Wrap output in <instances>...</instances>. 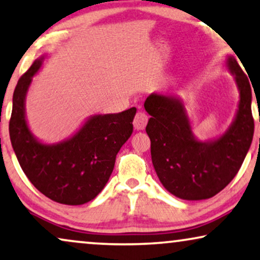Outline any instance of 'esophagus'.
<instances>
[{"label":"esophagus","mask_w":260,"mask_h":260,"mask_svg":"<svg viewBox=\"0 0 260 260\" xmlns=\"http://www.w3.org/2000/svg\"><path fill=\"white\" fill-rule=\"evenodd\" d=\"M147 121H148V116L146 115V114H145L144 112H138L136 117H134V121H133L134 128L138 131L145 129V127H146V124H147Z\"/></svg>","instance_id":"34e87169"}]
</instances>
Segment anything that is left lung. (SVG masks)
Returning <instances> with one entry per match:
<instances>
[{
	"instance_id": "left-lung-1",
	"label": "left lung",
	"mask_w": 260,
	"mask_h": 260,
	"mask_svg": "<svg viewBox=\"0 0 260 260\" xmlns=\"http://www.w3.org/2000/svg\"><path fill=\"white\" fill-rule=\"evenodd\" d=\"M226 67L234 76L239 103L231 126L220 137L197 139L184 102L176 96L153 92L144 103L151 115L146 133L154 170L164 188L178 199L215 196L235 177L250 150L254 132L250 81L233 55L227 57Z\"/></svg>"
}]
</instances>
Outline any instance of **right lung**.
<instances>
[{
    "label": "right lung",
    "mask_w": 260,
    "mask_h": 260,
    "mask_svg": "<svg viewBox=\"0 0 260 260\" xmlns=\"http://www.w3.org/2000/svg\"><path fill=\"white\" fill-rule=\"evenodd\" d=\"M45 58L34 60L14 90L10 141L27 178L41 193L63 205H84L94 200L108 182L117 152L133 132L137 108L96 114L68 139L57 144L43 143L27 123L26 96Z\"/></svg>",
    "instance_id": "obj_1"
}]
</instances>
